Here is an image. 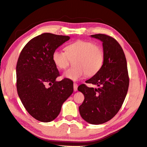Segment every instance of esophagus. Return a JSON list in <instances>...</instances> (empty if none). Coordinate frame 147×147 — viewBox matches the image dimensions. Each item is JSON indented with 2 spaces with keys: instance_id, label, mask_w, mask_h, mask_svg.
<instances>
[{
  "instance_id": "obj_1",
  "label": "esophagus",
  "mask_w": 147,
  "mask_h": 147,
  "mask_svg": "<svg viewBox=\"0 0 147 147\" xmlns=\"http://www.w3.org/2000/svg\"><path fill=\"white\" fill-rule=\"evenodd\" d=\"M73 88H74V91H76L77 90H78V84H77L76 83H74Z\"/></svg>"
}]
</instances>
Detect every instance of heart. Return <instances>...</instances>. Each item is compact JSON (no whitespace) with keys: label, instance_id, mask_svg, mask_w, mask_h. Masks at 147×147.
I'll list each match as a JSON object with an SVG mask.
<instances>
[{"label":"heart","instance_id":"1","mask_svg":"<svg viewBox=\"0 0 147 147\" xmlns=\"http://www.w3.org/2000/svg\"><path fill=\"white\" fill-rule=\"evenodd\" d=\"M66 52L56 50L53 54V61L59 69H66L73 62L74 67L64 73L63 76L77 81L84 76L91 77L100 71L104 61L102 48L93 42L78 40L66 47Z\"/></svg>","mask_w":147,"mask_h":147}]
</instances>
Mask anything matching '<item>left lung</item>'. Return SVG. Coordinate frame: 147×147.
<instances>
[{
  "label": "left lung",
  "instance_id": "8db88e82",
  "mask_svg": "<svg viewBox=\"0 0 147 147\" xmlns=\"http://www.w3.org/2000/svg\"><path fill=\"white\" fill-rule=\"evenodd\" d=\"M91 36L102 42L104 61L100 71L86 81L98 88L84 84L78 86L85 98L79 111L86 122L100 124L111 120L121 109L128 92L129 76L126 57L118 42L106 34Z\"/></svg>",
  "mask_w": 147,
  "mask_h": 147
}]
</instances>
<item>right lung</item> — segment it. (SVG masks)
<instances>
[{"label": "right lung", "instance_id": "1", "mask_svg": "<svg viewBox=\"0 0 147 147\" xmlns=\"http://www.w3.org/2000/svg\"><path fill=\"white\" fill-rule=\"evenodd\" d=\"M69 39L42 34L30 40L19 55L16 66L17 93L30 115L39 121L55 119L73 92L71 80L56 81L59 73L52 58L53 52Z\"/></svg>", "mask_w": 147, "mask_h": 147}]
</instances>
